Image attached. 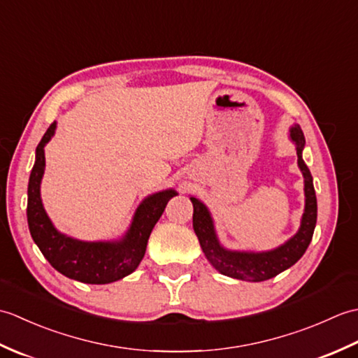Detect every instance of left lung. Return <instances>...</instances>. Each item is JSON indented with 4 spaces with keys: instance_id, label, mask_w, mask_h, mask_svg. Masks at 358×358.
<instances>
[{
    "instance_id": "left-lung-1",
    "label": "left lung",
    "mask_w": 358,
    "mask_h": 358,
    "mask_svg": "<svg viewBox=\"0 0 358 358\" xmlns=\"http://www.w3.org/2000/svg\"><path fill=\"white\" fill-rule=\"evenodd\" d=\"M291 138L296 144V155H299V166L305 177V214L301 218L300 231L294 237L269 252H232L226 250L215 237L214 224L209 212L203 203L196 199H191L194 204V217L192 224L194 231L199 237L201 249L209 263L223 273V275L246 280V281H264L278 275L280 272L291 268L292 264L300 260L303 254L306 252L310 240H313L315 223H317V196L313 183V175H310L308 166L301 158V150L305 146V135H303L300 126L291 129Z\"/></svg>"
}]
</instances>
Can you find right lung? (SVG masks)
Instances as JSON below:
<instances>
[{
	"instance_id": "right-lung-1",
	"label": "right lung",
	"mask_w": 358,
	"mask_h": 358,
	"mask_svg": "<svg viewBox=\"0 0 358 358\" xmlns=\"http://www.w3.org/2000/svg\"><path fill=\"white\" fill-rule=\"evenodd\" d=\"M53 132L49 126L36 146V159L29 178L27 223L36 246L53 268L63 275L89 285H106L123 278L136 269L146 252L149 235L173 195L164 191L148 196L136 209L131 229L120 243H85L59 234L45 215L40 199V183L44 173V146Z\"/></svg>"
}]
</instances>
